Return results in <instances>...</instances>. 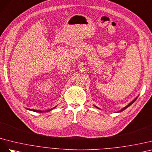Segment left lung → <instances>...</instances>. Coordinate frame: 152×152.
Segmentation results:
<instances>
[{"instance_id": "1", "label": "left lung", "mask_w": 152, "mask_h": 152, "mask_svg": "<svg viewBox=\"0 0 152 152\" xmlns=\"http://www.w3.org/2000/svg\"><path fill=\"white\" fill-rule=\"evenodd\" d=\"M137 97H136V99H134V100H133V101H132V102H131V103H129V104H128V105H127V106H125V107H124V108H123V109H122V110H120V111H118V112H122V111H124V110H125V109H126V108H127V107H129V106H131V104H133V103H134V102H135V101H136V99H137ZM95 107H97V106H95ZM97 108H98V107H97Z\"/></svg>"}]
</instances>
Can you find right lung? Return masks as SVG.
<instances>
[{
  "mask_svg": "<svg viewBox=\"0 0 152 152\" xmlns=\"http://www.w3.org/2000/svg\"><path fill=\"white\" fill-rule=\"evenodd\" d=\"M55 107H54L53 108H55ZM28 110H31V111H34V112H38V113H42V112H45V111H39V110H30V109H28ZM52 109H51L50 110H48V111H51ZM45 111V112H46Z\"/></svg>",
  "mask_w": 152,
  "mask_h": 152,
  "instance_id": "add662e5",
  "label": "right lung"
}]
</instances>
